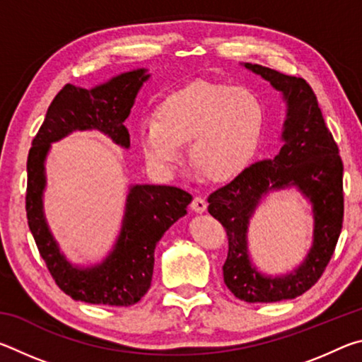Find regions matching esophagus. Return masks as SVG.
Returning a JSON list of instances; mask_svg holds the SVG:
<instances>
[{"instance_id": "34e87169", "label": "esophagus", "mask_w": 362, "mask_h": 362, "mask_svg": "<svg viewBox=\"0 0 362 362\" xmlns=\"http://www.w3.org/2000/svg\"><path fill=\"white\" fill-rule=\"evenodd\" d=\"M189 207H192V209H193L194 212L203 214V212L206 211L207 203H206L204 198H201V196H194L193 201H192V204H189Z\"/></svg>"}]
</instances>
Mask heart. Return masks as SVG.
Masks as SVG:
<instances>
[{"label":"heart","instance_id":"b5f03b06","mask_svg":"<svg viewBox=\"0 0 362 362\" xmlns=\"http://www.w3.org/2000/svg\"><path fill=\"white\" fill-rule=\"evenodd\" d=\"M265 124V108L247 88L194 81L158 103L155 119L139 124L137 139L146 163L164 175L189 159L211 180H230L252 159Z\"/></svg>","mask_w":362,"mask_h":362}]
</instances>
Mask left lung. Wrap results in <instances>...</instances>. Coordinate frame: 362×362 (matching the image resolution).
<instances>
[{
  "label": "left lung",
  "mask_w": 362,
  "mask_h": 362,
  "mask_svg": "<svg viewBox=\"0 0 362 362\" xmlns=\"http://www.w3.org/2000/svg\"><path fill=\"white\" fill-rule=\"evenodd\" d=\"M244 66L283 94L287 105L281 136L284 145L273 159L252 164L228 185L211 193L207 211L228 236V255L223 263L226 287L249 303L281 302L313 287L332 259L343 223V163L313 89L303 78L257 64ZM292 186L314 206V244L292 274L269 277L250 262L248 220L269 191Z\"/></svg>",
  "instance_id": "8db88e82"
}]
</instances>
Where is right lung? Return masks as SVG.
Returning a JSON list of instances; mask_svg holds the SVG:
<instances>
[{"label":"right lung","instance_id":"right-lung-1","mask_svg":"<svg viewBox=\"0 0 362 362\" xmlns=\"http://www.w3.org/2000/svg\"><path fill=\"white\" fill-rule=\"evenodd\" d=\"M148 78L145 69H139L121 73L93 89L65 84L49 105L28 151L25 209L30 231L56 284L73 300L108 306L137 303L151 286L158 241L170 225L185 216L193 199L177 187L132 185L118 240L103 262L93 267L71 265L47 226L42 193L46 188L45 161L51 144L75 131L95 129L116 145L129 148L124 121Z\"/></svg>","mask_w":362,"mask_h":362}]
</instances>
